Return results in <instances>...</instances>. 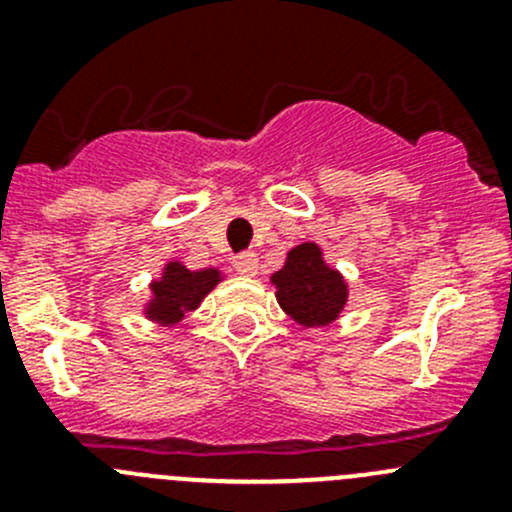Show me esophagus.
Segmentation results:
<instances>
[{"mask_svg": "<svg viewBox=\"0 0 512 512\" xmlns=\"http://www.w3.org/2000/svg\"><path fill=\"white\" fill-rule=\"evenodd\" d=\"M257 255L255 252H240L232 257V270L242 277H255L257 275Z\"/></svg>", "mask_w": 512, "mask_h": 512, "instance_id": "obj_1", "label": "esophagus"}]
</instances>
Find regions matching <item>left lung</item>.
Segmentation results:
<instances>
[{
    "instance_id": "1",
    "label": "left lung",
    "mask_w": 512,
    "mask_h": 512,
    "mask_svg": "<svg viewBox=\"0 0 512 512\" xmlns=\"http://www.w3.org/2000/svg\"><path fill=\"white\" fill-rule=\"evenodd\" d=\"M277 302L304 327H324L334 322L347 304V285L342 275L324 262L314 242L289 250L285 267L272 275Z\"/></svg>"
}]
</instances>
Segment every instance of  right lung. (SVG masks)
<instances>
[{
    "label": "right lung",
    "instance_id": "add662e5",
    "mask_svg": "<svg viewBox=\"0 0 512 512\" xmlns=\"http://www.w3.org/2000/svg\"><path fill=\"white\" fill-rule=\"evenodd\" d=\"M220 282L218 270H188L180 262H170L165 265L163 277L153 282V299L148 304L146 314L156 322L173 324L183 319L185 312L198 307L203 302L205 294L210 292Z\"/></svg>",
    "mask_w": 512,
    "mask_h": 512
}]
</instances>
